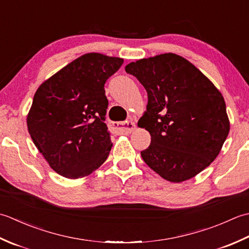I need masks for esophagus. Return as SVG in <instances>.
I'll use <instances>...</instances> for the list:
<instances>
[{"mask_svg":"<svg viewBox=\"0 0 249 249\" xmlns=\"http://www.w3.org/2000/svg\"><path fill=\"white\" fill-rule=\"evenodd\" d=\"M113 129H115L118 133L121 134H129L131 132H133L135 129V124L133 121H119V123H113L111 124Z\"/></svg>","mask_w":249,"mask_h":249,"instance_id":"34e87169","label":"esophagus"}]
</instances>
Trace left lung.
Here are the masks:
<instances>
[{
    "instance_id": "obj_1",
    "label": "left lung",
    "mask_w": 249,
    "mask_h": 249,
    "mask_svg": "<svg viewBox=\"0 0 249 249\" xmlns=\"http://www.w3.org/2000/svg\"><path fill=\"white\" fill-rule=\"evenodd\" d=\"M125 72L148 95L138 123L151 136L141 153L145 163L172 182L199 174L219 155L230 131L220 91L188 60L172 53L131 62Z\"/></svg>"
}]
</instances>
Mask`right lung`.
I'll return each instance as SVG.
<instances>
[{
  "label": "right lung",
  "instance_id": "1",
  "mask_svg": "<svg viewBox=\"0 0 249 249\" xmlns=\"http://www.w3.org/2000/svg\"><path fill=\"white\" fill-rule=\"evenodd\" d=\"M124 59L99 53L80 55L37 88L27 116L28 131L49 166L61 176H88L111 149L104 123V85Z\"/></svg>",
  "mask_w": 249,
  "mask_h": 249
}]
</instances>
